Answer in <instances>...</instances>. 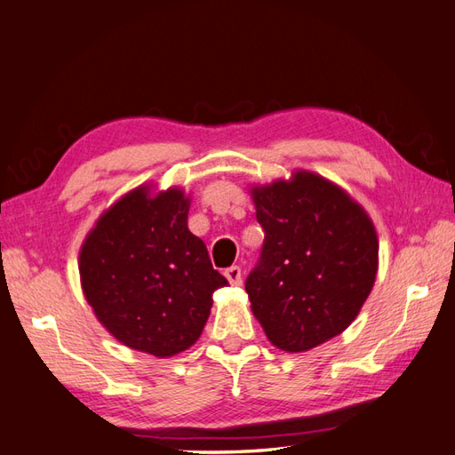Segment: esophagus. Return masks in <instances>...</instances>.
I'll use <instances>...</instances> for the list:
<instances>
[{
	"label": "esophagus",
	"instance_id": "esophagus-1",
	"mask_svg": "<svg viewBox=\"0 0 455 455\" xmlns=\"http://www.w3.org/2000/svg\"><path fill=\"white\" fill-rule=\"evenodd\" d=\"M225 275L233 286H240V283H243V274H240L238 266H230V268L225 270Z\"/></svg>",
	"mask_w": 455,
	"mask_h": 455
}]
</instances>
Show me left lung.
<instances>
[{
	"instance_id": "obj_1",
	"label": "left lung",
	"mask_w": 455,
	"mask_h": 455,
	"mask_svg": "<svg viewBox=\"0 0 455 455\" xmlns=\"http://www.w3.org/2000/svg\"><path fill=\"white\" fill-rule=\"evenodd\" d=\"M264 244L244 288L268 339L288 353L339 335L375 283V227L339 187L315 173L254 187Z\"/></svg>"
}]
</instances>
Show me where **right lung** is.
Masks as SVG:
<instances>
[{
	"instance_id": "1",
	"label": "right lung",
	"mask_w": 455,
	"mask_h": 455,
	"mask_svg": "<svg viewBox=\"0 0 455 455\" xmlns=\"http://www.w3.org/2000/svg\"><path fill=\"white\" fill-rule=\"evenodd\" d=\"M189 199L133 189L98 219L80 248V280L94 314L120 343L172 357L199 339L212 291L228 286L187 228Z\"/></svg>"
}]
</instances>
